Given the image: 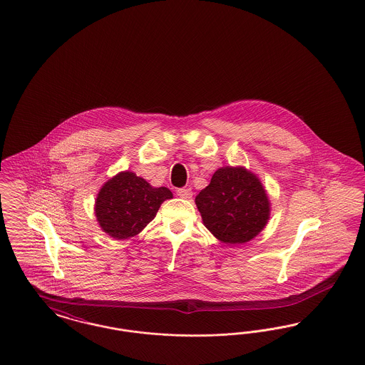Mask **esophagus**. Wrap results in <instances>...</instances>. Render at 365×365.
I'll return each mask as SVG.
<instances>
[{
    "label": "esophagus",
    "mask_w": 365,
    "mask_h": 365,
    "mask_svg": "<svg viewBox=\"0 0 365 365\" xmlns=\"http://www.w3.org/2000/svg\"><path fill=\"white\" fill-rule=\"evenodd\" d=\"M176 192L183 200H191V197H192V191L190 189H178Z\"/></svg>",
    "instance_id": "34e87169"
}]
</instances>
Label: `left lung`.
I'll return each instance as SVG.
<instances>
[{"instance_id":"8db88e82","label":"left lung","mask_w":365,"mask_h":365,"mask_svg":"<svg viewBox=\"0 0 365 365\" xmlns=\"http://www.w3.org/2000/svg\"><path fill=\"white\" fill-rule=\"evenodd\" d=\"M205 227L227 245L254 239L270 219V200L259 178L246 167H221L195 197Z\"/></svg>"}]
</instances>
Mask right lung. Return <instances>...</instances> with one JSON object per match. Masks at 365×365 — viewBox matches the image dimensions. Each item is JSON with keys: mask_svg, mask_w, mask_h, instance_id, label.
<instances>
[{"mask_svg": "<svg viewBox=\"0 0 365 365\" xmlns=\"http://www.w3.org/2000/svg\"><path fill=\"white\" fill-rule=\"evenodd\" d=\"M171 198V190L153 187L144 178L122 171L99 190L95 216L103 232L123 240L140 234L155 219L160 205Z\"/></svg>", "mask_w": 365, "mask_h": 365, "instance_id": "1", "label": "right lung"}]
</instances>
